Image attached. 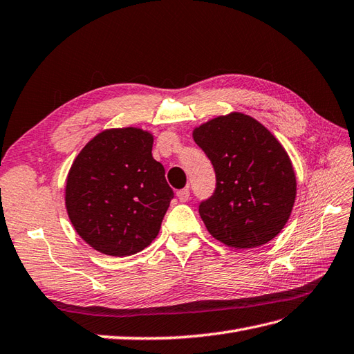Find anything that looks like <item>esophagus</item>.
<instances>
[{"label": "esophagus", "mask_w": 354, "mask_h": 354, "mask_svg": "<svg viewBox=\"0 0 354 354\" xmlns=\"http://www.w3.org/2000/svg\"><path fill=\"white\" fill-rule=\"evenodd\" d=\"M176 196L180 202H187L188 199H190V190H188V187H185V188H183V190H179L176 193Z\"/></svg>", "instance_id": "34e87169"}]
</instances>
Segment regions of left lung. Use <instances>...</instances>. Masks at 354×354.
<instances>
[{
    "mask_svg": "<svg viewBox=\"0 0 354 354\" xmlns=\"http://www.w3.org/2000/svg\"><path fill=\"white\" fill-rule=\"evenodd\" d=\"M193 138L216 171L214 193L199 203L208 232L235 249L273 240L290 218L297 187L282 145L241 113L207 122Z\"/></svg>",
    "mask_w": 354,
    "mask_h": 354,
    "instance_id": "1",
    "label": "left lung"
}]
</instances>
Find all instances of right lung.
<instances>
[{
  "label": "right lung",
  "instance_id": "obj_1",
  "mask_svg": "<svg viewBox=\"0 0 354 354\" xmlns=\"http://www.w3.org/2000/svg\"><path fill=\"white\" fill-rule=\"evenodd\" d=\"M152 142L137 128L106 129L72 164L66 208L78 235L97 252L129 257L160 232L175 194L152 157Z\"/></svg>",
  "mask_w": 354,
  "mask_h": 354
}]
</instances>
